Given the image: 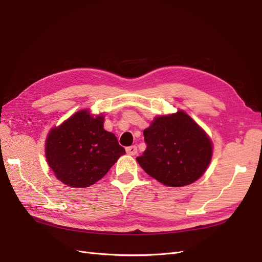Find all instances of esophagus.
I'll return each instance as SVG.
<instances>
[{
    "label": "esophagus",
    "instance_id": "1",
    "mask_svg": "<svg viewBox=\"0 0 262 262\" xmlns=\"http://www.w3.org/2000/svg\"><path fill=\"white\" fill-rule=\"evenodd\" d=\"M126 153H128L129 155H136L138 153V148L136 145H132V146H128L125 148Z\"/></svg>",
    "mask_w": 262,
    "mask_h": 262
}]
</instances>
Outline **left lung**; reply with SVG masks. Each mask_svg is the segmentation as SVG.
<instances>
[{
	"label": "left lung",
	"instance_id": "1",
	"mask_svg": "<svg viewBox=\"0 0 262 262\" xmlns=\"http://www.w3.org/2000/svg\"><path fill=\"white\" fill-rule=\"evenodd\" d=\"M143 134L146 149L137 161L147 175L161 184L184 187L207 170L212 158V142L182 110L156 117Z\"/></svg>",
	"mask_w": 262,
	"mask_h": 262
}]
</instances>
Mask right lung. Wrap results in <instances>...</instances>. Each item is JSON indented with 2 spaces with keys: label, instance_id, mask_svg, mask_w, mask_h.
<instances>
[{
  "label": "right lung",
  "instance_id": "right-lung-1",
  "mask_svg": "<svg viewBox=\"0 0 262 262\" xmlns=\"http://www.w3.org/2000/svg\"><path fill=\"white\" fill-rule=\"evenodd\" d=\"M125 154L116 136L104 129V116L80 110L46 140V158L63 184L86 188L104 177L118 158Z\"/></svg>",
  "mask_w": 262,
  "mask_h": 262
}]
</instances>
